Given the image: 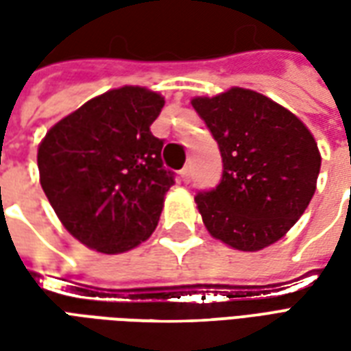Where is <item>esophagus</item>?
Wrapping results in <instances>:
<instances>
[{
	"instance_id": "esophagus-1",
	"label": "esophagus",
	"mask_w": 351,
	"mask_h": 351,
	"mask_svg": "<svg viewBox=\"0 0 351 351\" xmlns=\"http://www.w3.org/2000/svg\"><path fill=\"white\" fill-rule=\"evenodd\" d=\"M190 176H191V167L190 165H186V167L180 171V178H182V182H190Z\"/></svg>"
}]
</instances>
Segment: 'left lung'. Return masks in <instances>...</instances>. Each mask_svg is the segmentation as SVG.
I'll list each match as a JSON object with an SVG mask.
<instances>
[{
	"mask_svg": "<svg viewBox=\"0 0 351 351\" xmlns=\"http://www.w3.org/2000/svg\"><path fill=\"white\" fill-rule=\"evenodd\" d=\"M191 105L223 161L216 190L195 195L203 223L235 250H263L293 228L316 191V138L291 110L246 88L193 97Z\"/></svg>",
	"mask_w": 351,
	"mask_h": 351,
	"instance_id": "obj_1",
	"label": "left lung"
}]
</instances>
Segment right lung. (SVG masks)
<instances>
[{"mask_svg": "<svg viewBox=\"0 0 351 351\" xmlns=\"http://www.w3.org/2000/svg\"><path fill=\"white\" fill-rule=\"evenodd\" d=\"M165 99L122 86L86 101L54 123L39 145L43 191L64 228L101 254L145 243L175 184L163 167V141L150 125Z\"/></svg>", "mask_w": 351, "mask_h": 351, "instance_id": "1", "label": "right lung"}]
</instances>
